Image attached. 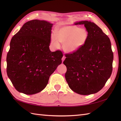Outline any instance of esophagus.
<instances>
[{"instance_id":"34e87169","label":"esophagus","mask_w":121,"mask_h":121,"mask_svg":"<svg viewBox=\"0 0 121 121\" xmlns=\"http://www.w3.org/2000/svg\"><path fill=\"white\" fill-rule=\"evenodd\" d=\"M65 56H63V57H62V61H64V60H65Z\"/></svg>"}]
</instances>
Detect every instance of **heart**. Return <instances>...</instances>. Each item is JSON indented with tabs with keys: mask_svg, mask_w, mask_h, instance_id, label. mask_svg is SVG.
<instances>
[{
	"mask_svg": "<svg viewBox=\"0 0 121 121\" xmlns=\"http://www.w3.org/2000/svg\"><path fill=\"white\" fill-rule=\"evenodd\" d=\"M88 38V32L84 28L75 25L66 26L60 28L57 34L51 35V43L55 48L60 46V42L63 43L65 52L73 53L82 47Z\"/></svg>",
	"mask_w": 121,
	"mask_h": 121,
	"instance_id": "heart-1",
	"label": "heart"
}]
</instances>
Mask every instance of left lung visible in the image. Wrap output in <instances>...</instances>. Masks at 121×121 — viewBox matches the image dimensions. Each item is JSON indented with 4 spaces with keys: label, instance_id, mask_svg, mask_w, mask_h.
Instances as JSON below:
<instances>
[{
    "label": "left lung",
    "instance_id": "1",
    "mask_svg": "<svg viewBox=\"0 0 121 121\" xmlns=\"http://www.w3.org/2000/svg\"><path fill=\"white\" fill-rule=\"evenodd\" d=\"M84 25L88 38L84 45L76 52L65 55V80L69 87L81 95L97 93L103 88L112 70L113 52L108 36L95 24L80 21Z\"/></svg>",
    "mask_w": 121,
    "mask_h": 121
}]
</instances>
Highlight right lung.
Returning <instances> with one entry per match:
<instances>
[{"mask_svg":"<svg viewBox=\"0 0 121 121\" xmlns=\"http://www.w3.org/2000/svg\"><path fill=\"white\" fill-rule=\"evenodd\" d=\"M52 25L45 21H28L11 40L6 72L20 92L28 95L40 92L62 63L61 51L49 49Z\"/></svg>","mask_w":121,"mask_h":121,"instance_id":"1","label":"right lung"}]
</instances>
